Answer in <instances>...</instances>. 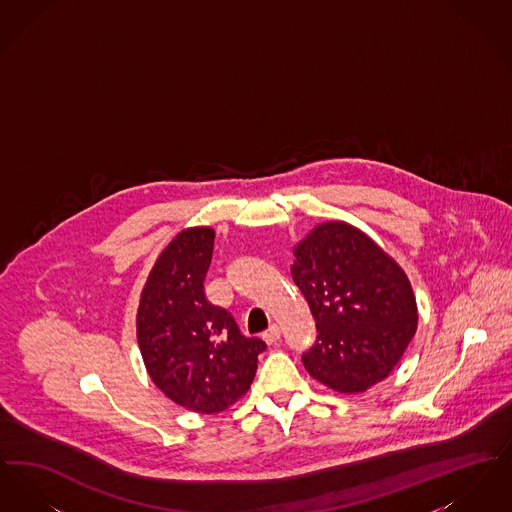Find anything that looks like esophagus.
<instances>
[{"instance_id":"esophagus-1","label":"esophagus","mask_w":512,"mask_h":512,"mask_svg":"<svg viewBox=\"0 0 512 512\" xmlns=\"http://www.w3.org/2000/svg\"><path fill=\"white\" fill-rule=\"evenodd\" d=\"M280 334H282L280 328H278L276 324H272L267 332L263 334V340H265V343H268V345H272V343H276V341L280 340Z\"/></svg>"}]
</instances>
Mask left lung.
Listing matches in <instances>:
<instances>
[{
  "label": "left lung",
  "instance_id": "1",
  "mask_svg": "<svg viewBox=\"0 0 512 512\" xmlns=\"http://www.w3.org/2000/svg\"><path fill=\"white\" fill-rule=\"evenodd\" d=\"M293 282L317 322L307 372L330 390L365 393L386 380L418 326L413 286L399 263L345 220L317 224L293 247Z\"/></svg>",
  "mask_w": 512,
  "mask_h": 512
}]
</instances>
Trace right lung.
<instances>
[{
	"instance_id": "obj_1",
	"label": "right lung",
	"mask_w": 512,
	"mask_h": 512,
	"mask_svg": "<svg viewBox=\"0 0 512 512\" xmlns=\"http://www.w3.org/2000/svg\"><path fill=\"white\" fill-rule=\"evenodd\" d=\"M215 230L182 228L159 253L140 293L136 338L151 382L172 403L199 414L226 411L257 372L259 338L240 334L228 311L205 299Z\"/></svg>"
}]
</instances>
